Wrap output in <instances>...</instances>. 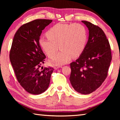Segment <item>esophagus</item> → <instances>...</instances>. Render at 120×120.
<instances>
[{"instance_id":"obj_1","label":"esophagus","mask_w":120,"mask_h":120,"mask_svg":"<svg viewBox=\"0 0 120 120\" xmlns=\"http://www.w3.org/2000/svg\"><path fill=\"white\" fill-rule=\"evenodd\" d=\"M61 67H59V66H57V65H56L55 67H54V69L55 70H57V69H58L59 68H60Z\"/></svg>"}]
</instances>
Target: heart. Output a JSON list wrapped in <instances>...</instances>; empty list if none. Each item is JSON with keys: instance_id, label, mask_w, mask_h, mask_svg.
I'll return each mask as SVG.
<instances>
[{"instance_id": "obj_1", "label": "heart", "mask_w": 120, "mask_h": 120, "mask_svg": "<svg viewBox=\"0 0 120 120\" xmlns=\"http://www.w3.org/2000/svg\"><path fill=\"white\" fill-rule=\"evenodd\" d=\"M46 35L48 39H40V44L49 57L56 52L60 46L61 50L51 58V62L57 65L65 64L71 57L79 56L87 41L85 27L79 24H57L48 30Z\"/></svg>"}]
</instances>
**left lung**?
<instances>
[{
  "mask_svg": "<svg viewBox=\"0 0 120 120\" xmlns=\"http://www.w3.org/2000/svg\"><path fill=\"white\" fill-rule=\"evenodd\" d=\"M81 22L89 30V39L79 57L70 64V81L77 92L89 94L105 80L112 56L110 44L103 30L90 22Z\"/></svg>",
  "mask_w": 120,
  "mask_h": 120,
  "instance_id": "8db88e82",
  "label": "left lung"
}]
</instances>
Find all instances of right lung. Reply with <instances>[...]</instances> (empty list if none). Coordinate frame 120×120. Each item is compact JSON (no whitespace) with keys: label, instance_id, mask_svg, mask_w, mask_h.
Instances as JSON below:
<instances>
[{"label":"right lung","instance_id":"add662e5","mask_svg":"<svg viewBox=\"0 0 120 120\" xmlns=\"http://www.w3.org/2000/svg\"><path fill=\"white\" fill-rule=\"evenodd\" d=\"M52 20L35 19L18 29L13 40L10 59L17 79L28 92L38 95L49 85L52 68L41 67L46 56L40 46L42 30Z\"/></svg>","mask_w":120,"mask_h":120}]
</instances>
